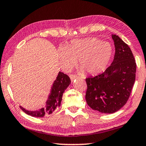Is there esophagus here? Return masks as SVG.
Wrapping results in <instances>:
<instances>
[{"label": "esophagus", "instance_id": "34e87169", "mask_svg": "<svg viewBox=\"0 0 146 146\" xmlns=\"http://www.w3.org/2000/svg\"><path fill=\"white\" fill-rule=\"evenodd\" d=\"M69 77H70V79L72 81H73L74 80L78 79L77 76L76 75H74V74H70V75H69Z\"/></svg>", "mask_w": 146, "mask_h": 146}]
</instances>
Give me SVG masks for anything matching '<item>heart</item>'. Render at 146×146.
<instances>
[{
	"label": "heart",
	"instance_id": "b5f03b06",
	"mask_svg": "<svg viewBox=\"0 0 146 146\" xmlns=\"http://www.w3.org/2000/svg\"><path fill=\"white\" fill-rule=\"evenodd\" d=\"M113 49L107 42L96 38L73 40L65 49L57 51L61 67L69 70L77 61V67L87 75H94L107 67L112 58Z\"/></svg>",
	"mask_w": 146,
	"mask_h": 146
}]
</instances>
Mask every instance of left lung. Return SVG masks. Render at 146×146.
Here are the masks:
<instances>
[{
	"label": "left lung",
	"instance_id": "8db88e82",
	"mask_svg": "<svg viewBox=\"0 0 146 146\" xmlns=\"http://www.w3.org/2000/svg\"><path fill=\"white\" fill-rule=\"evenodd\" d=\"M113 61L105 71L86 79L85 98L92 109L105 114L118 111L130 97L135 79L136 63L130 48L116 35Z\"/></svg>",
	"mask_w": 146,
	"mask_h": 146
}]
</instances>
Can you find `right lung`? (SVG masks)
<instances>
[{
	"label": "right lung",
	"mask_w": 146,
	"mask_h": 146,
	"mask_svg": "<svg viewBox=\"0 0 146 146\" xmlns=\"http://www.w3.org/2000/svg\"><path fill=\"white\" fill-rule=\"evenodd\" d=\"M71 83V79L66 74L59 71L58 75L53 84L51 93L46 102V108H42L36 111H30L20 106V108L30 116L34 117H44L45 115L50 114L61 105L62 96L65 90Z\"/></svg>",
	"instance_id": "add662e5"
}]
</instances>
